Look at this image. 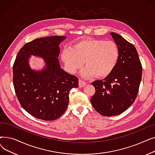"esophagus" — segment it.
Here are the masks:
<instances>
[{"mask_svg": "<svg viewBox=\"0 0 155 155\" xmlns=\"http://www.w3.org/2000/svg\"><path fill=\"white\" fill-rule=\"evenodd\" d=\"M86 85V82H85V81L84 80H79V82H78V85H79V87H83L84 86H85Z\"/></svg>", "mask_w": 155, "mask_h": 155, "instance_id": "esophagus-1", "label": "esophagus"}]
</instances>
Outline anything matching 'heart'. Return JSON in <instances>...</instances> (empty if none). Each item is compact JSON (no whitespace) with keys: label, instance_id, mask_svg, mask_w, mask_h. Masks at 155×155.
<instances>
[{"label":"heart","instance_id":"obj_1","mask_svg":"<svg viewBox=\"0 0 155 155\" xmlns=\"http://www.w3.org/2000/svg\"><path fill=\"white\" fill-rule=\"evenodd\" d=\"M63 60L68 69L74 72L85 63V77L105 78L111 74L119 59V49L112 41L84 39L76 43L71 50L64 51Z\"/></svg>","mask_w":155,"mask_h":155}]
</instances>
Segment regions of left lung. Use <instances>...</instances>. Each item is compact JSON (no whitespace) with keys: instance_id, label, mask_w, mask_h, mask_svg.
Masks as SVG:
<instances>
[{"instance_id":"obj_1","label":"left lung","mask_w":155,"mask_h":155,"mask_svg":"<svg viewBox=\"0 0 155 155\" xmlns=\"http://www.w3.org/2000/svg\"><path fill=\"white\" fill-rule=\"evenodd\" d=\"M119 49V59L111 74L92 83L95 93L94 108L104 116L120 114L134 102L142 77V65L134 46L120 35L110 32Z\"/></svg>"}]
</instances>
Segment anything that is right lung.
<instances>
[{
	"label": "right lung",
	"mask_w": 155,
	"mask_h": 155,
	"mask_svg": "<svg viewBox=\"0 0 155 155\" xmlns=\"http://www.w3.org/2000/svg\"><path fill=\"white\" fill-rule=\"evenodd\" d=\"M65 36L36 39L24 45L13 64V84L22 108L33 117L44 120L59 118L66 110L69 93L78 87V79L60 68V43ZM31 55L41 56L46 63L42 71L31 70Z\"/></svg>",
	"instance_id": "1"
}]
</instances>
